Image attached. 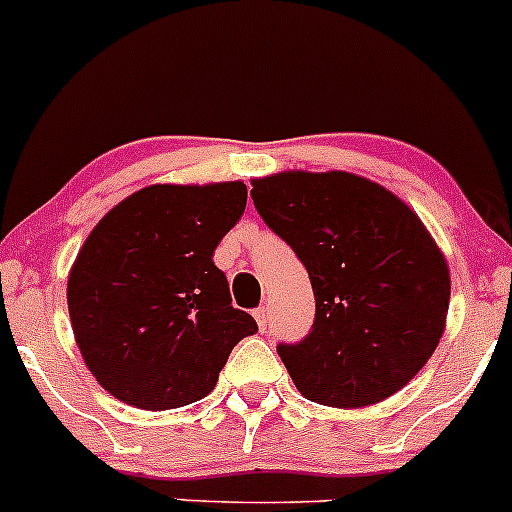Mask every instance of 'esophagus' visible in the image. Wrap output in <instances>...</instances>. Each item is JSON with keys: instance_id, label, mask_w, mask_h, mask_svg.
<instances>
[{"instance_id": "obj_1", "label": "esophagus", "mask_w": 512, "mask_h": 512, "mask_svg": "<svg viewBox=\"0 0 512 512\" xmlns=\"http://www.w3.org/2000/svg\"><path fill=\"white\" fill-rule=\"evenodd\" d=\"M254 318H256V323H258V330H266V325H268V310L266 308H256L254 310Z\"/></svg>"}]
</instances>
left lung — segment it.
Returning <instances> with one entry per match:
<instances>
[{
  "label": "left lung",
  "mask_w": 512,
  "mask_h": 512,
  "mask_svg": "<svg viewBox=\"0 0 512 512\" xmlns=\"http://www.w3.org/2000/svg\"><path fill=\"white\" fill-rule=\"evenodd\" d=\"M251 184L256 212L313 286L310 333L276 347L298 392L345 409L399 392L434 355L449 313V268L429 231L402 199L347 172Z\"/></svg>",
  "instance_id": "left-lung-1"
}]
</instances>
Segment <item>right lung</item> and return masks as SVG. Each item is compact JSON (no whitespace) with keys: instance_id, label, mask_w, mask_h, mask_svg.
<instances>
[{"instance_id":"add662e5","label":"right lung","mask_w":512,"mask_h":512,"mask_svg":"<svg viewBox=\"0 0 512 512\" xmlns=\"http://www.w3.org/2000/svg\"><path fill=\"white\" fill-rule=\"evenodd\" d=\"M244 209V182L152 184L98 221L68 276V315L105 392L150 412L199 402L258 333L214 266Z\"/></svg>"}]
</instances>
